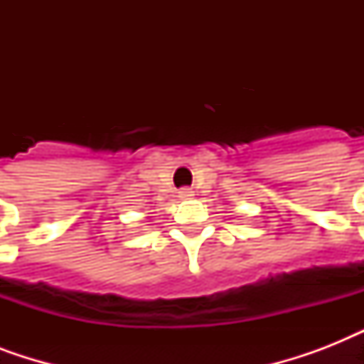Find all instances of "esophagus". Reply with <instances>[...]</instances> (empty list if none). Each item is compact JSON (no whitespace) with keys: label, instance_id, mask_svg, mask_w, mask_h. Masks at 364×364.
I'll use <instances>...</instances> for the list:
<instances>
[{"label":"esophagus","instance_id":"34e87169","mask_svg":"<svg viewBox=\"0 0 364 364\" xmlns=\"http://www.w3.org/2000/svg\"><path fill=\"white\" fill-rule=\"evenodd\" d=\"M193 196H194L193 188H181V191H179V198H181V200L193 198Z\"/></svg>","mask_w":364,"mask_h":364}]
</instances>
